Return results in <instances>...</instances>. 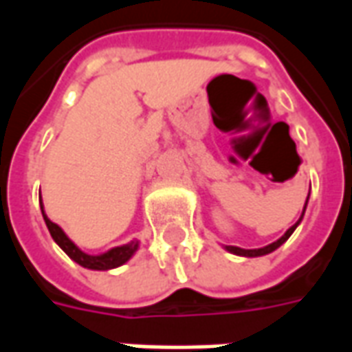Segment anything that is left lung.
<instances>
[{"label": "left lung", "instance_id": "obj_1", "mask_svg": "<svg viewBox=\"0 0 352 352\" xmlns=\"http://www.w3.org/2000/svg\"><path fill=\"white\" fill-rule=\"evenodd\" d=\"M307 199H309V194H307ZM305 207H307V201H305V206H303V211H302V217L298 219V222L296 224H292L290 228L283 234V236L277 239V241H273V243L265 245V247H260V249H241V247H234V245H224V249L228 252H232V254H237V256H247V258H256V256H264V254H270V252H273L275 249H279L280 245L287 241L288 237L294 234V230L298 228V224L302 222L303 219V213H305Z\"/></svg>", "mask_w": 352, "mask_h": 352}]
</instances>
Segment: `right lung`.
Returning a JSON list of instances; mask_svg holds the SVG:
<instances>
[{
	"label": "right lung",
	"mask_w": 352,
	"mask_h": 352,
	"mask_svg": "<svg viewBox=\"0 0 352 352\" xmlns=\"http://www.w3.org/2000/svg\"><path fill=\"white\" fill-rule=\"evenodd\" d=\"M39 204H41L43 219H45V224H47V228H49L52 239L56 241L58 247H60L73 262H77V264L82 265V267H87V270H96V272L115 270L118 265L126 264V262L138 252L139 241H130V243L120 245V247H113V249L101 252V254H88V252L80 251L79 247L67 237V234H65L64 230L60 228L56 222H52L49 217H47L45 207H43V199H39Z\"/></svg>",
	"instance_id": "1"
}]
</instances>
